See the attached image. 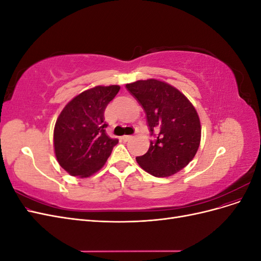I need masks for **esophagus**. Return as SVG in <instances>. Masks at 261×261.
<instances>
[{
	"label": "esophagus",
	"instance_id": "esophagus-1",
	"mask_svg": "<svg viewBox=\"0 0 261 261\" xmlns=\"http://www.w3.org/2000/svg\"><path fill=\"white\" fill-rule=\"evenodd\" d=\"M134 137L133 136H130V135H125V136H123V140L124 141H129V140H132Z\"/></svg>",
	"mask_w": 261,
	"mask_h": 261
}]
</instances>
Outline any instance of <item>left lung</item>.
<instances>
[{"instance_id":"8db88e82","label":"left lung","mask_w":261,"mask_h":261,"mask_svg":"<svg viewBox=\"0 0 261 261\" xmlns=\"http://www.w3.org/2000/svg\"><path fill=\"white\" fill-rule=\"evenodd\" d=\"M126 88L144 108L151 135L156 133L148 151L136 158L137 163L155 177L175 174L199 148L201 126L196 109L175 87L153 78L127 84Z\"/></svg>"}]
</instances>
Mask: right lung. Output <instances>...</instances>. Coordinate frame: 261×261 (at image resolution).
Returning <instances> with one entry per match:
<instances>
[{"instance_id": "1", "label": "right lung", "mask_w": 261, "mask_h": 261, "mask_svg": "<svg viewBox=\"0 0 261 261\" xmlns=\"http://www.w3.org/2000/svg\"><path fill=\"white\" fill-rule=\"evenodd\" d=\"M117 85L83 91L62 110L54 126V152L72 176L88 177L99 171L118 139L108 136L105 110L117 94Z\"/></svg>"}]
</instances>
